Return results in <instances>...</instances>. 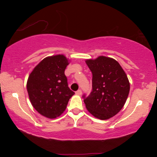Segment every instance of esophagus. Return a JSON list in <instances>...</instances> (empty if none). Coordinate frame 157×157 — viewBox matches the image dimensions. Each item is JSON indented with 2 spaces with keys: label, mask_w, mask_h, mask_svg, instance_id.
<instances>
[{
  "label": "esophagus",
  "mask_w": 157,
  "mask_h": 157,
  "mask_svg": "<svg viewBox=\"0 0 157 157\" xmlns=\"http://www.w3.org/2000/svg\"><path fill=\"white\" fill-rule=\"evenodd\" d=\"M76 94H78V95H80L81 94H82V91H81L80 89L77 90V91H76Z\"/></svg>",
  "instance_id": "obj_1"
}]
</instances>
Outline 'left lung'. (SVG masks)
Here are the masks:
<instances>
[{"label": "left lung", "mask_w": 157, "mask_h": 157, "mask_svg": "<svg viewBox=\"0 0 157 157\" xmlns=\"http://www.w3.org/2000/svg\"><path fill=\"white\" fill-rule=\"evenodd\" d=\"M86 63L92 72V90L82 95L86 109L95 117L108 120L125 105L130 91L127 75L117 61L100 56Z\"/></svg>", "instance_id": "1"}]
</instances>
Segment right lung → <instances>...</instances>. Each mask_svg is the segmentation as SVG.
Segmentation results:
<instances>
[{
  "mask_svg": "<svg viewBox=\"0 0 157 157\" xmlns=\"http://www.w3.org/2000/svg\"><path fill=\"white\" fill-rule=\"evenodd\" d=\"M67 59L59 55L41 61L27 81V91L32 105L43 116L56 118L63 113L75 92L68 88L65 70Z\"/></svg>",
  "mask_w": 157,
  "mask_h": 157,
  "instance_id": "obj_1",
  "label": "right lung"
}]
</instances>
